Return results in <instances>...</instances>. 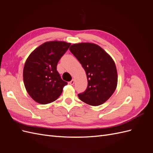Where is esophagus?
Here are the masks:
<instances>
[{
  "mask_svg": "<svg viewBox=\"0 0 153 153\" xmlns=\"http://www.w3.org/2000/svg\"><path fill=\"white\" fill-rule=\"evenodd\" d=\"M69 84H70L71 85H73L74 84H75V80L73 79L71 81L69 82Z\"/></svg>",
  "mask_w": 153,
  "mask_h": 153,
  "instance_id": "obj_1",
  "label": "esophagus"
}]
</instances>
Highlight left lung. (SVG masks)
Instances as JSON below:
<instances>
[{
	"instance_id": "left-lung-1",
	"label": "left lung",
	"mask_w": 153,
	"mask_h": 153,
	"mask_svg": "<svg viewBox=\"0 0 153 153\" xmlns=\"http://www.w3.org/2000/svg\"><path fill=\"white\" fill-rule=\"evenodd\" d=\"M85 69L88 85L78 94L84 103L92 106L104 103L113 94L117 84V73L114 60L100 46L81 43L69 48Z\"/></svg>"
}]
</instances>
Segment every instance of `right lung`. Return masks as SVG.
Instances as JSON below:
<instances>
[{
	"instance_id": "right-lung-1",
	"label": "right lung",
	"mask_w": 153,
	"mask_h": 153,
	"mask_svg": "<svg viewBox=\"0 0 153 153\" xmlns=\"http://www.w3.org/2000/svg\"><path fill=\"white\" fill-rule=\"evenodd\" d=\"M64 41H48L32 52L25 63L23 77L31 98L40 104L56 100L68 83L57 71L59 61L70 47Z\"/></svg>"
}]
</instances>
